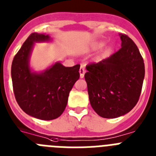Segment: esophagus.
<instances>
[{
  "label": "esophagus",
  "instance_id": "esophagus-1",
  "mask_svg": "<svg viewBox=\"0 0 156 156\" xmlns=\"http://www.w3.org/2000/svg\"><path fill=\"white\" fill-rule=\"evenodd\" d=\"M79 72H80V78H84V75H85V67L83 65L81 66V68L79 69Z\"/></svg>",
  "mask_w": 156,
  "mask_h": 156
}]
</instances>
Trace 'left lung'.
I'll return each mask as SVG.
<instances>
[{"label":"left lung","mask_w":156,"mask_h":156,"mask_svg":"<svg viewBox=\"0 0 156 156\" xmlns=\"http://www.w3.org/2000/svg\"><path fill=\"white\" fill-rule=\"evenodd\" d=\"M121 48L110 57L86 66L85 79L91 106L103 118L130 112L138 102L144 78V60L126 34H120Z\"/></svg>","instance_id":"1"}]
</instances>
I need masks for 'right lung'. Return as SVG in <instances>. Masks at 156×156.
Masks as SVG:
<instances>
[{
    "label": "right lung",
    "mask_w": 156,
    "mask_h": 156,
    "mask_svg": "<svg viewBox=\"0 0 156 156\" xmlns=\"http://www.w3.org/2000/svg\"><path fill=\"white\" fill-rule=\"evenodd\" d=\"M48 35L32 33L15 54L12 64L15 97L27 114L44 120L61 116L73 85L79 78L80 64L64 67L56 63L41 74L30 71L29 57L35 42L47 41Z\"/></svg>",
    "instance_id": "1"
}]
</instances>
